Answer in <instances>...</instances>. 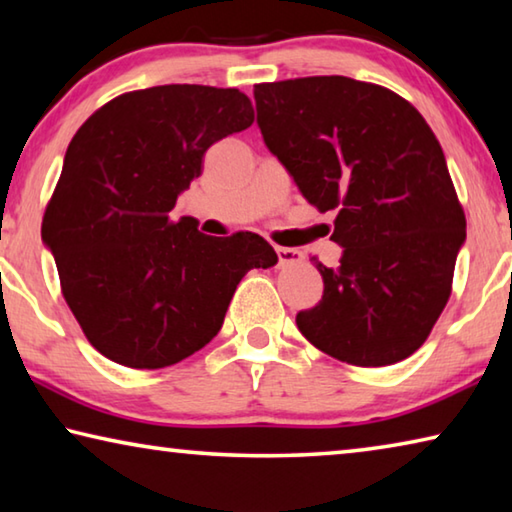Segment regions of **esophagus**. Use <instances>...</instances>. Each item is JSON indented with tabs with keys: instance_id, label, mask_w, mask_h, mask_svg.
Returning a JSON list of instances; mask_svg holds the SVG:
<instances>
[{
	"instance_id": "esophagus-1",
	"label": "esophagus",
	"mask_w": 512,
	"mask_h": 512,
	"mask_svg": "<svg viewBox=\"0 0 512 512\" xmlns=\"http://www.w3.org/2000/svg\"><path fill=\"white\" fill-rule=\"evenodd\" d=\"M275 253H277V264H280V266H291V264H300L302 262V253H300V250H296V248L277 246Z\"/></svg>"
}]
</instances>
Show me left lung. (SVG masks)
Segmentation results:
<instances>
[{"instance_id": "left-lung-1", "label": "left lung", "mask_w": 512, "mask_h": 512, "mask_svg": "<svg viewBox=\"0 0 512 512\" xmlns=\"http://www.w3.org/2000/svg\"><path fill=\"white\" fill-rule=\"evenodd\" d=\"M257 126L300 194L336 210L341 264L302 336L352 366H391L427 341L452 293L465 214L445 153L400 94L348 76L255 85Z\"/></svg>"}]
</instances>
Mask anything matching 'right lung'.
<instances>
[{
  "label": "right lung",
  "mask_w": 512,
  "mask_h": 512,
  "mask_svg": "<svg viewBox=\"0 0 512 512\" xmlns=\"http://www.w3.org/2000/svg\"><path fill=\"white\" fill-rule=\"evenodd\" d=\"M253 119L235 88L158 85L108 101L69 142L42 241L103 357L140 370L187 359L219 334L241 277L277 264L255 232L207 237L171 216L205 151Z\"/></svg>",
  "instance_id": "add662e5"
}]
</instances>
